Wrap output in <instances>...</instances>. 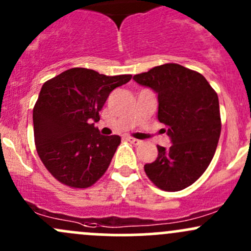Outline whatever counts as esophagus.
<instances>
[{
    "label": "esophagus",
    "mask_w": 251,
    "mask_h": 251,
    "mask_svg": "<svg viewBox=\"0 0 251 251\" xmlns=\"http://www.w3.org/2000/svg\"><path fill=\"white\" fill-rule=\"evenodd\" d=\"M127 139L128 142H130V143H132V144H139L141 143L142 141H139V139H137V138H133V137H127Z\"/></svg>",
    "instance_id": "34e87169"
}]
</instances>
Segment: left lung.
<instances>
[{
  "mask_svg": "<svg viewBox=\"0 0 251 251\" xmlns=\"http://www.w3.org/2000/svg\"><path fill=\"white\" fill-rule=\"evenodd\" d=\"M157 95V119L167 126L168 148L157 147L156 160L144 165L150 180L165 191H180L204 173L221 132L216 92L199 72L166 63L133 75Z\"/></svg>",
  "mask_w": 251,
  "mask_h": 251,
  "instance_id": "8db88e82",
  "label": "left lung"
}]
</instances>
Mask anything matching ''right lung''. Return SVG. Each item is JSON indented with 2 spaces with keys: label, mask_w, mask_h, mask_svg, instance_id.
Returning a JSON list of instances; mask_svg holds the SVG:
<instances>
[{
  "label": "right lung",
  "mask_w": 251,
  "mask_h": 251,
  "mask_svg": "<svg viewBox=\"0 0 251 251\" xmlns=\"http://www.w3.org/2000/svg\"><path fill=\"white\" fill-rule=\"evenodd\" d=\"M131 77L77 67L43 84L33 108L35 143L47 170L62 184L88 188L107 171L120 137L103 136L95 123L110 92Z\"/></svg>",
  "instance_id": "1"
}]
</instances>
